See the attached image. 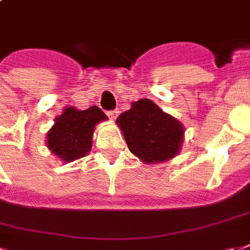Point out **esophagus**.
I'll return each instance as SVG.
<instances>
[{"label":"esophagus","instance_id":"esophagus-1","mask_svg":"<svg viewBox=\"0 0 250 250\" xmlns=\"http://www.w3.org/2000/svg\"><path fill=\"white\" fill-rule=\"evenodd\" d=\"M107 115L111 121H114V119H117V117L119 115V110H112V111H108Z\"/></svg>","mask_w":250,"mask_h":250}]
</instances>
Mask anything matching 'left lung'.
<instances>
[{"label": "left lung", "mask_w": 250, "mask_h": 250, "mask_svg": "<svg viewBox=\"0 0 250 250\" xmlns=\"http://www.w3.org/2000/svg\"><path fill=\"white\" fill-rule=\"evenodd\" d=\"M128 149L146 164L173 159L184 142V125L149 100H139L118 117Z\"/></svg>", "instance_id": "left-lung-1"}]
</instances>
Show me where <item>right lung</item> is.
Wrapping results in <instances>:
<instances>
[{"label":"right lung","mask_w":250,"mask_h":250,"mask_svg":"<svg viewBox=\"0 0 250 250\" xmlns=\"http://www.w3.org/2000/svg\"><path fill=\"white\" fill-rule=\"evenodd\" d=\"M106 119V114L97 106L86 110L64 108L47 132V146L64 163L81 159L90 152L95 125Z\"/></svg>","instance_id":"1"}]
</instances>
